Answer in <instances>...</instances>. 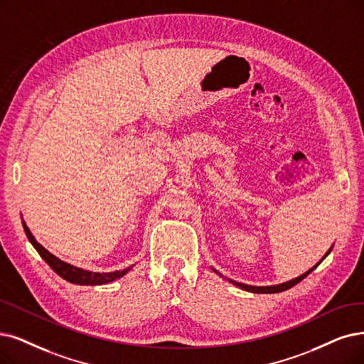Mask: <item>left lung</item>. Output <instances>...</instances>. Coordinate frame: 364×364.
<instances>
[{"label": "left lung", "mask_w": 364, "mask_h": 364, "mask_svg": "<svg viewBox=\"0 0 364 364\" xmlns=\"http://www.w3.org/2000/svg\"><path fill=\"white\" fill-rule=\"evenodd\" d=\"M333 248V246H331ZM331 248L327 251V254L319 259V263H321V261L331 252ZM319 263H316L312 269H309L308 272H304L303 274H300V276H297V278H294V279H291V281H288V282H284V284H278V285H270V287H254V285H246V284H242V282H236V281H232V279H228L232 285H236V287H239V288H242V289H245V291H250V293H257V294H273V293H281V291H285V289H288V288H291V287H294L296 284H299L300 281H303L304 278H306V276L312 272V270H315L316 267H318V264ZM213 272L215 273H218L215 269H213ZM220 276H223L221 273H218Z\"/></svg>", "instance_id": "obj_1"}]
</instances>
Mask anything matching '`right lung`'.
Returning a JSON list of instances; mask_svg holds the SVG:
<instances>
[{
    "instance_id": "1",
    "label": "right lung",
    "mask_w": 364,
    "mask_h": 364,
    "mask_svg": "<svg viewBox=\"0 0 364 364\" xmlns=\"http://www.w3.org/2000/svg\"><path fill=\"white\" fill-rule=\"evenodd\" d=\"M25 235L28 237V240L31 242V245L37 250V252L40 254V257L46 261V263L50 266V269L61 276L63 279L76 284V285H103L107 282H112L118 278H122L124 274L128 273V270L132 267H127L124 270H116V272H109V273H98V272H90V270H83L80 267L71 266L65 261L60 259L58 257H55L53 254H50L48 250L43 248V246L36 240V237L33 236V232L30 231V228L26 227L25 221H22Z\"/></svg>"
}]
</instances>
